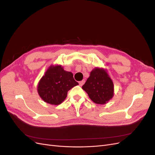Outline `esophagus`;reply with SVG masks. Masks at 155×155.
<instances>
[{"instance_id": "esophagus-1", "label": "esophagus", "mask_w": 155, "mask_h": 155, "mask_svg": "<svg viewBox=\"0 0 155 155\" xmlns=\"http://www.w3.org/2000/svg\"><path fill=\"white\" fill-rule=\"evenodd\" d=\"M85 83V80H82V81H79V86H82L83 84Z\"/></svg>"}]
</instances>
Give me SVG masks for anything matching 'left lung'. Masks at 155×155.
Returning a JSON list of instances; mask_svg holds the SVG:
<instances>
[{"instance_id": "obj_1", "label": "left lung", "mask_w": 155, "mask_h": 155, "mask_svg": "<svg viewBox=\"0 0 155 155\" xmlns=\"http://www.w3.org/2000/svg\"><path fill=\"white\" fill-rule=\"evenodd\" d=\"M114 85L112 79L104 68L96 67L92 70L90 76L82 86L90 97L96 104H107L114 96Z\"/></svg>"}]
</instances>
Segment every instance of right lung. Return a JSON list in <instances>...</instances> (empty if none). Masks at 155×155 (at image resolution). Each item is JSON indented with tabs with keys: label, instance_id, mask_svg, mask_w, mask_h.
<instances>
[{
	"label": "right lung",
	"instance_id": "add662e5",
	"mask_svg": "<svg viewBox=\"0 0 155 155\" xmlns=\"http://www.w3.org/2000/svg\"><path fill=\"white\" fill-rule=\"evenodd\" d=\"M79 85L73 74L64 70L60 64H51L37 85V92L45 102L58 105L66 99L67 93Z\"/></svg>",
	"mask_w": 155,
	"mask_h": 155
}]
</instances>
